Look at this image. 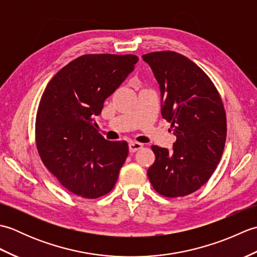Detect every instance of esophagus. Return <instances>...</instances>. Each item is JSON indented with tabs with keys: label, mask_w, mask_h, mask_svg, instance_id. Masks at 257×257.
<instances>
[{
	"label": "esophagus",
	"mask_w": 257,
	"mask_h": 257,
	"mask_svg": "<svg viewBox=\"0 0 257 257\" xmlns=\"http://www.w3.org/2000/svg\"><path fill=\"white\" fill-rule=\"evenodd\" d=\"M144 147L143 144L140 143H136V141H130L129 143V151L130 152H136L138 151L139 149H141Z\"/></svg>",
	"instance_id": "1"
}]
</instances>
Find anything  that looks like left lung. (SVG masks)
<instances>
[{"mask_svg":"<svg viewBox=\"0 0 257 257\" xmlns=\"http://www.w3.org/2000/svg\"><path fill=\"white\" fill-rule=\"evenodd\" d=\"M160 87L162 117L177 137L171 150L152 146L156 160L148 177L158 193L184 196L207 182L224 150L226 116L214 84L198 65L181 54H146Z\"/></svg>","mask_w":257,"mask_h":257,"instance_id":"8db88e82","label":"left lung"}]
</instances>
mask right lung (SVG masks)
<instances>
[{"mask_svg": "<svg viewBox=\"0 0 257 257\" xmlns=\"http://www.w3.org/2000/svg\"><path fill=\"white\" fill-rule=\"evenodd\" d=\"M137 62L138 57L130 54L83 55L59 70L43 92L35 124L38 154L76 195L99 198L117 182L128 144L103 138L95 117Z\"/></svg>", "mask_w": 257, "mask_h": 257, "instance_id": "1", "label": "right lung"}]
</instances>
